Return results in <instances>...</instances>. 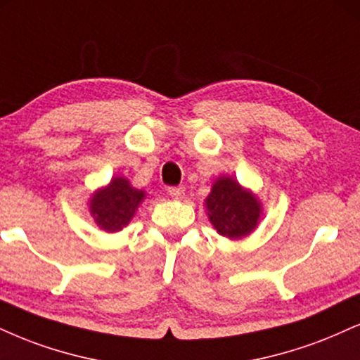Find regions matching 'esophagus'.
<instances>
[{"mask_svg":"<svg viewBox=\"0 0 360 360\" xmlns=\"http://www.w3.org/2000/svg\"><path fill=\"white\" fill-rule=\"evenodd\" d=\"M169 196L174 198V199H183L184 194H186V188L184 186H172V188L167 189Z\"/></svg>","mask_w":360,"mask_h":360,"instance_id":"1","label":"esophagus"}]
</instances>
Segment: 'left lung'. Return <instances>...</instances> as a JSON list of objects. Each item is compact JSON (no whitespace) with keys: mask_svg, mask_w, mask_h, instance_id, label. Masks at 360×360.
<instances>
[{"mask_svg":"<svg viewBox=\"0 0 360 360\" xmlns=\"http://www.w3.org/2000/svg\"><path fill=\"white\" fill-rule=\"evenodd\" d=\"M206 207L216 231L228 238H241L253 231L262 213L257 198L226 176L214 183L206 198Z\"/></svg>","mask_w":360,"mask_h":360,"instance_id":"8db88e82","label":"left lung"}]
</instances>
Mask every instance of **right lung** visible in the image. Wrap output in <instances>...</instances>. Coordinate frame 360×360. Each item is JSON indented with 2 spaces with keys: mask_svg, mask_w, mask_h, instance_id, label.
Wrapping results in <instances>:
<instances>
[{
  "mask_svg": "<svg viewBox=\"0 0 360 360\" xmlns=\"http://www.w3.org/2000/svg\"><path fill=\"white\" fill-rule=\"evenodd\" d=\"M144 199V191L132 188L124 177H114L102 191L94 194L90 201V213L105 231H119L131 221L137 206Z\"/></svg>",
  "mask_w": 360,
  "mask_h": 360,
  "instance_id": "right-lung-1",
  "label": "right lung"
}]
</instances>
